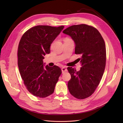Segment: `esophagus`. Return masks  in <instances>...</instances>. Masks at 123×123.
<instances>
[{"label": "esophagus", "instance_id": "34e87169", "mask_svg": "<svg viewBox=\"0 0 123 123\" xmlns=\"http://www.w3.org/2000/svg\"><path fill=\"white\" fill-rule=\"evenodd\" d=\"M61 70H62V73H63L65 72V71H67V68L66 67H62L61 68Z\"/></svg>", "mask_w": 123, "mask_h": 123}]
</instances>
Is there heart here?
Returning a JSON list of instances; mask_svg holds the SVG:
<instances>
[{
	"label": "heart",
	"mask_w": 123,
	"mask_h": 123,
	"mask_svg": "<svg viewBox=\"0 0 123 123\" xmlns=\"http://www.w3.org/2000/svg\"><path fill=\"white\" fill-rule=\"evenodd\" d=\"M67 39H68V38H66V39H65V40H67Z\"/></svg>",
	"instance_id": "obj_1"
}]
</instances>
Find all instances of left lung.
<instances>
[{
	"mask_svg": "<svg viewBox=\"0 0 123 123\" xmlns=\"http://www.w3.org/2000/svg\"><path fill=\"white\" fill-rule=\"evenodd\" d=\"M75 44V53L80 54L82 67L79 71L67 69L71 76L68 82L69 91L74 97L83 99L91 96L98 86L104 73L106 61L105 43L98 30L86 24L75 25L63 30Z\"/></svg>",
	"mask_w": 123,
	"mask_h": 123,
	"instance_id": "left-lung-1",
	"label": "left lung"
}]
</instances>
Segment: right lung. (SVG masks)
<instances>
[{
  "mask_svg": "<svg viewBox=\"0 0 123 123\" xmlns=\"http://www.w3.org/2000/svg\"><path fill=\"white\" fill-rule=\"evenodd\" d=\"M64 28V26H36L26 32L19 42V72L28 91L37 97L43 98L52 94L61 74L59 67L45 65L43 59L50 53L51 44Z\"/></svg>",
  "mask_w": 123,
  "mask_h": 123,
  "instance_id": "1",
  "label": "right lung"
}]
</instances>
